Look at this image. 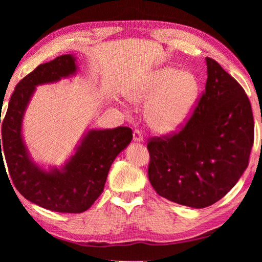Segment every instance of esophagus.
Masks as SVG:
<instances>
[{
    "label": "esophagus",
    "mask_w": 262,
    "mask_h": 262,
    "mask_svg": "<svg viewBox=\"0 0 262 262\" xmlns=\"http://www.w3.org/2000/svg\"><path fill=\"white\" fill-rule=\"evenodd\" d=\"M143 135H142V132L141 130H134V133H133V141H134L135 143H142L143 142Z\"/></svg>",
    "instance_id": "1"
}]
</instances>
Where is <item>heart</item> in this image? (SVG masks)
Segmentation results:
<instances>
[{
    "label": "heart",
    "instance_id": "1",
    "mask_svg": "<svg viewBox=\"0 0 262 262\" xmlns=\"http://www.w3.org/2000/svg\"><path fill=\"white\" fill-rule=\"evenodd\" d=\"M199 94L200 82L193 72L163 66L127 89L125 97L136 105H146L144 116L152 132L171 135L190 118Z\"/></svg>",
    "mask_w": 262,
    "mask_h": 262
}]
</instances>
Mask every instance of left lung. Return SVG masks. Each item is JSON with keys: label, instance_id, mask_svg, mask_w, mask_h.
I'll return each mask as SVG.
<instances>
[{"label": "left lung", "instance_id": "1", "mask_svg": "<svg viewBox=\"0 0 262 262\" xmlns=\"http://www.w3.org/2000/svg\"><path fill=\"white\" fill-rule=\"evenodd\" d=\"M207 81L191 118L169 138H153L148 179L160 196L204 208L219 202L248 168L253 145L251 104L242 86L206 57Z\"/></svg>", "mask_w": 262, "mask_h": 262}]
</instances>
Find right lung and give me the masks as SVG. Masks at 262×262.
Instances as JSON below:
<instances>
[{
	"instance_id": "add662e5",
	"label": "right lung",
	"mask_w": 262,
	"mask_h": 262,
	"mask_svg": "<svg viewBox=\"0 0 262 262\" xmlns=\"http://www.w3.org/2000/svg\"><path fill=\"white\" fill-rule=\"evenodd\" d=\"M77 72L76 57L71 54L39 65L16 84L2 122L0 162L4 163V157L15 188L29 202L58 213H82L91 207L103 191L111 164L133 138L128 127L88 128L59 168L33 161L22 124L37 86L73 77Z\"/></svg>"
}]
</instances>
